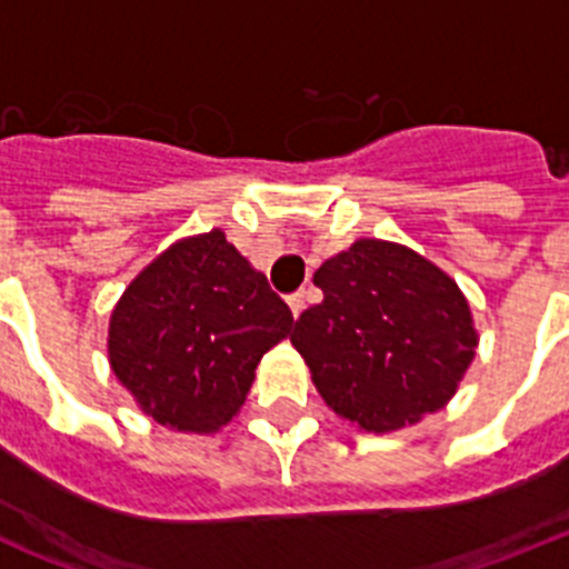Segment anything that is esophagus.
<instances>
[{"label": "esophagus", "mask_w": 569, "mask_h": 569, "mask_svg": "<svg viewBox=\"0 0 569 569\" xmlns=\"http://www.w3.org/2000/svg\"><path fill=\"white\" fill-rule=\"evenodd\" d=\"M289 309L291 315L300 317V311L306 309V291H295V295H289Z\"/></svg>", "instance_id": "1"}]
</instances>
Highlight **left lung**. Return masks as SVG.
<instances>
[{"label":"left lung","instance_id":"8db88e82","mask_svg":"<svg viewBox=\"0 0 569 569\" xmlns=\"http://www.w3.org/2000/svg\"><path fill=\"white\" fill-rule=\"evenodd\" d=\"M322 300L291 342L320 397L366 431H397L457 393L479 342L459 286L388 240H357L315 272Z\"/></svg>","mask_w":569,"mask_h":569}]
</instances>
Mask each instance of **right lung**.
Wrapping results in <instances>:
<instances>
[{"instance_id": "add662e5", "label": "right lung", "mask_w": 569, "mask_h": 569, "mask_svg": "<svg viewBox=\"0 0 569 569\" xmlns=\"http://www.w3.org/2000/svg\"><path fill=\"white\" fill-rule=\"evenodd\" d=\"M289 306L221 229L152 260L110 320V366L156 422L212 433L238 413Z\"/></svg>"}]
</instances>
